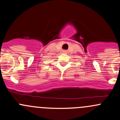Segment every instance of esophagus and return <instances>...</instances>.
Returning <instances> with one entry per match:
<instances>
[{
    "label": "esophagus",
    "mask_w": 120,
    "mask_h": 120,
    "mask_svg": "<svg viewBox=\"0 0 120 120\" xmlns=\"http://www.w3.org/2000/svg\"><path fill=\"white\" fill-rule=\"evenodd\" d=\"M64 52H65V51H64Z\"/></svg>",
    "instance_id": "obj_1"
}]
</instances>
